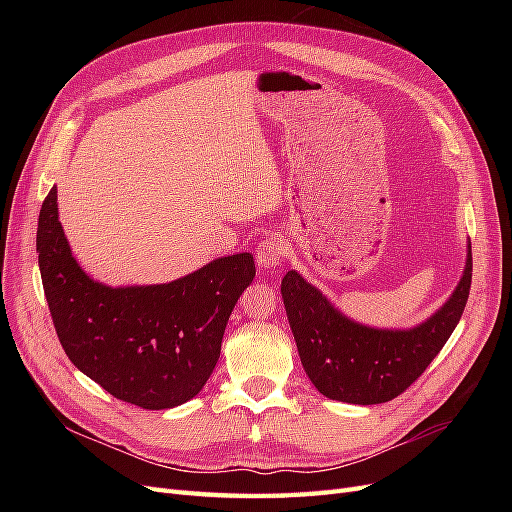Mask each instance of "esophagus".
<instances>
[{"label": "esophagus", "mask_w": 512, "mask_h": 512, "mask_svg": "<svg viewBox=\"0 0 512 512\" xmlns=\"http://www.w3.org/2000/svg\"><path fill=\"white\" fill-rule=\"evenodd\" d=\"M286 256H288V241L282 237H267L256 247V265L262 271H275L277 267H282Z\"/></svg>", "instance_id": "34e87169"}]
</instances>
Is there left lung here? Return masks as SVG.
Segmentation results:
<instances>
[{"instance_id": "obj_1", "label": "left lung", "mask_w": 512, "mask_h": 512, "mask_svg": "<svg viewBox=\"0 0 512 512\" xmlns=\"http://www.w3.org/2000/svg\"><path fill=\"white\" fill-rule=\"evenodd\" d=\"M455 290L436 312L408 329L369 327L346 316L299 271L282 280L286 316L307 378L344 404H384L404 393L446 344L468 303L472 247Z\"/></svg>"}]
</instances>
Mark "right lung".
<instances>
[{
    "instance_id": "add662e5",
    "label": "right lung",
    "mask_w": 512,
    "mask_h": 512,
    "mask_svg": "<svg viewBox=\"0 0 512 512\" xmlns=\"http://www.w3.org/2000/svg\"><path fill=\"white\" fill-rule=\"evenodd\" d=\"M36 250L68 359L113 397L145 410L175 408L203 391L232 309L256 275L252 254L243 252L166 284L106 286L72 256L57 188L42 203Z\"/></svg>"
}]
</instances>
